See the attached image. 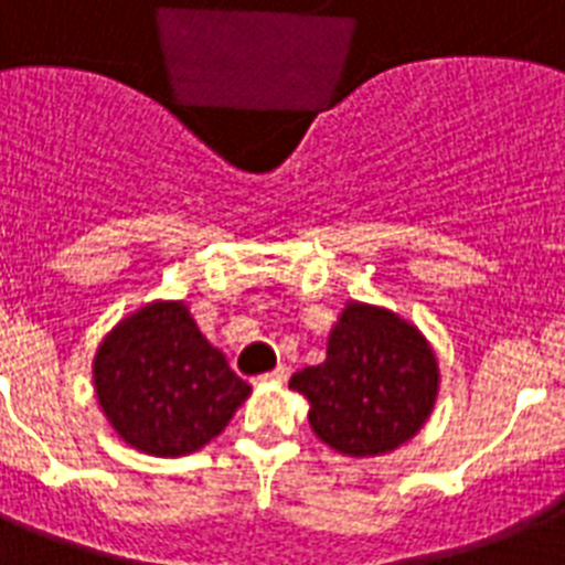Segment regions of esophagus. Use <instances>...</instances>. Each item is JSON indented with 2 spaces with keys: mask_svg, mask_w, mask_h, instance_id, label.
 <instances>
[{
  "mask_svg": "<svg viewBox=\"0 0 565 565\" xmlns=\"http://www.w3.org/2000/svg\"><path fill=\"white\" fill-rule=\"evenodd\" d=\"M263 381H274V384H286V381H288V366H277V370L268 372V375H265Z\"/></svg>",
  "mask_w": 565,
  "mask_h": 565,
  "instance_id": "esophagus-1",
  "label": "esophagus"
}]
</instances>
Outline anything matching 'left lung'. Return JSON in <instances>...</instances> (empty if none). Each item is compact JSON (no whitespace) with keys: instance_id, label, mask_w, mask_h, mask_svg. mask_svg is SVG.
<instances>
[{"instance_id":"8db88e82","label":"left lung","mask_w":565,"mask_h":565,"mask_svg":"<svg viewBox=\"0 0 565 565\" xmlns=\"http://www.w3.org/2000/svg\"><path fill=\"white\" fill-rule=\"evenodd\" d=\"M439 358L398 311L347 300L326 343V361L306 366L288 390L309 401L315 436L352 459L407 445L439 398Z\"/></svg>"}]
</instances>
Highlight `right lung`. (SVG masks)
I'll use <instances>...</instances> for the list:
<instances>
[{"instance_id":"add662e5","label":"right lung","mask_w":565,"mask_h":565,"mask_svg":"<svg viewBox=\"0 0 565 565\" xmlns=\"http://www.w3.org/2000/svg\"><path fill=\"white\" fill-rule=\"evenodd\" d=\"M92 381L118 439L158 459L202 450L250 395L184 300L143 302L120 317L97 343Z\"/></svg>"}]
</instances>
